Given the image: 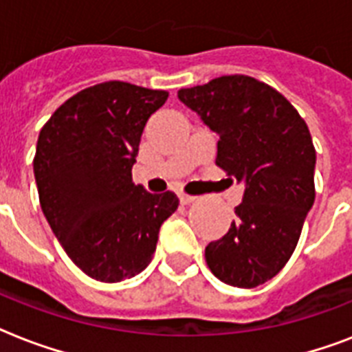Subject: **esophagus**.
<instances>
[{
    "instance_id": "34e87169",
    "label": "esophagus",
    "mask_w": 352,
    "mask_h": 352,
    "mask_svg": "<svg viewBox=\"0 0 352 352\" xmlns=\"http://www.w3.org/2000/svg\"><path fill=\"white\" fill-rule=\"evenodd\" d=\"M195 199H197V197H193V195H188V193H181V195H179V201H181L182 204H190V203H193V201H195Z\"/></svg>"
}]
</instances>
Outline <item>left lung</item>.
I'll use <instances>...</instances> for the list:
<instances>
[{
    "label": "left lung",
    "instance_id": "left-lung-1",
    "mask_svg": "<svg viewBox=\"0 0 352 352\" xmlns=\"http://www.w3.org/2000/svg\"><path fill=\"white\" fill-rule=\"evenodd\" d=\"M179 98L219 135L215 164L245 182L237 217L206 246V265L223 283L254 289L287 265L316 197L311 131L279 91L245 74L184 87Z\"/></svg>",
    "mask_w": 352,
    "mask_h": 352
}]
</instances>
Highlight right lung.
<instances>
[{"mask_svg": "<svg viewBox=\"0 0 352 352\" xmlns=\"http://www.w3.org/2000/svg\"><path fill=\"white\" fill-rule=\"evenodd\" d=\"M166 100L168 91L102 82L41 127L32 160L40 206L71 261L96 281L142 272L179 206L173 192L148 193L131 177L144 126Z\"/></svg>", "mask_w": 352, "mask_h": 352, "instance_id": "obj_1", "label": "right lung"}]
</instances>
